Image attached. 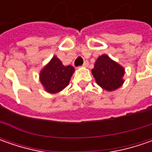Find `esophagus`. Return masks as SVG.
Returning a JSON list of instances; mask_svg holds the SVG:
<instances>
[{
  "label": "esophagus",
  "instance_id": "34e87169",
  "mask_svg": "<svg viewBox=\"0 0 152 152\" xmlns=\"http://www.w3.org/2000/svg\"><path fill=\"white\" fill-rule=\"evenodd\" d=\"M88 65H89V62H88V61H85V63L82 65V67H88Z\"/></svg>",
  "mask_w": 152,
  "mask_h": 152
}]
</instances>
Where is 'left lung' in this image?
<instances>
[{
    "instance_id": "left-lung-1",
    "label": "left lung",
    "mask_w": 152,
    "mask_h": 152,
    "mask_svg": "<svg viewBox=\"0 0 152 152\" xmlns=\"http://www.w3.org/2000/svg\"><path fill=\"white\" fill-rule=\"evenodd\" d=\"M92 74L97 85L108 91H115L124 84V68L108 56H100L96 61Z\"/></svg>"
}]
</instances>
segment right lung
I'll return each mask as SVG.
<instances>
[{
    "label": "right lung",
    "mask_w": 152,
    "mask_h": 152,
    "mask_svg": "<svg viewBox=\"0 0 152 152\" xmlns=\"http://www.w3.org/2000/svg\"><path fill=\"white\" fill-rule=\"evenodd\" d=\"M74 72V67L68 65L63 66L60 59L56 56L40 71L39 80L45 90L55 94L67 87Z\"/></svg>",
    "instance_id": "1"
}]
</instances>
